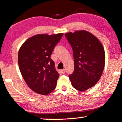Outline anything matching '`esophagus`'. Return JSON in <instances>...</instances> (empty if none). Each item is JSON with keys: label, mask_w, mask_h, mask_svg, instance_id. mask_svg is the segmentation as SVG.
Wrapping results in <instances>:
<instances>
[{"label": "esophagus", "mask_w": 122, "mask_h": 122, "mask_svg": "<svg viewBox=\"0 0 122 122\" xmlns=\"http://www.w3.org/2000/svg\"><path fill=\"white\" fill-rule=\"evenodd\" d=\"M61 73L62 74H65V72H66V71H65V69H62V70H61Z\"/></svg>", "instance_id": "obj_1"}]
</instances>
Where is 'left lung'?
Listing matches in <instances>:
<instances>
[{
    "instance_id": "8db88e82",
    "label": "left lung",
    "mask_w": 122,
    "mask_h": 122,
    "mask_svg": "<svg viewBox=\"0 0 122 122\" xmlns=\"http://www.w3.org/2000/svg\"><path fill=\"white\" fill-rule=\"evenodd\" d=\"M73 49L74 71L69 75L71 85L83 92L95 85L103 73L105 52L100 40L84 30L65 34Z\"/></svg>"
}]
</instances>
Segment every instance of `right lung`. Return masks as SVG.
I'll return each instance as SVG.
<instances>
[{
	"mask_svg": "<svg viewBox=\"0 0 122 122\" xmlns=\"http://www.w3.org/2000/svg\"><path fill=\"white\" fill-rule=\"evenodd\" d=\"M63 34H37L27 39L19 49L20 71L26 84L36 93L47 95L56 88L59 74L51 56Z\"/></svg>",
	"mask_w": 122,
	"mask_h": 122,
	"instance_id": "obj_1",
	"label": "right lung"
}]
</instances>
